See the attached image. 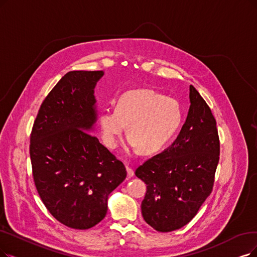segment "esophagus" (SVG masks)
Returning <instances> with one entry per match:
<instances>
[{"label":"esophagus","mask_w":257,"mask_h":257,"mask_svg":"<svg viewBox=\"0 0 257 257\" xmlns=\"http://www.w3.org/2000/svg\"><path fill=\"white\" fill-rule=\"evenodd\" d=\"M126 172H127V177L128 178L133 177V175H134V171H133V169L128 166H126Z\"/></svg>","instance_id":"1"}]
</instances>
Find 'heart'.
<instances>
[{
    "instance_id": "1",
    "label": "heart",
    "mask_w": 257,
    "mask_h": 257,
    "mask_svg": "<svg viewBox=\"0 0 257 257\" xmlns=\"http://www.w3.org/2000/svg\"><path fill=\"white\" fill-rule=\"evenodd\" d=\"M181 120L182 110L175 99L151 89H135L117 99L115 110L101 111L98 125L106 147L115 148L127 125L130 147L153 154L176 134Z\"/></svg>"
}]
</instances>
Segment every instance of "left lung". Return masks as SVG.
Here are the masks:
<instances>
[{"label": "left lung", "mask_w": 257, "mask_h": 257, "mask_svg": "<svg viewBox=\"0 0 257 257\" xmlns=\"http://www.w3.org/2000/svg\"><path fill=\"white\" fill-rule=\"evenodd\" d=\"M190 101L177 139L135 171L147 184L142 216L159 232L175 231L190 222L214 186L220 153L216 120L193 85Z\"/></svg>", "instance_id": "1"}]
</instances>
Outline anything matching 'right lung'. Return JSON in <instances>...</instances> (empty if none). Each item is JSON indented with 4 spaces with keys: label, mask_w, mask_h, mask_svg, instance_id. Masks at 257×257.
Listing matches in <instances>:
<instances>
[{
    "label": "right lung",
    "mask_w": 257,
    "mask_h": 257,
    "mask_svg": "<svg viewBox=\"0 0 257 257\" xmlns=\"http://www.w3.org/2000/svg\"><path fill=\"white\" fill-rule=\"evenodd\" d=\"M102 70L69 71L41 104L29 154L39 196L66 227L86 230L105 217L107 198L125 179L124 164L90 134L94 88Z\"/></svg>",
    "instance_id": "add662e5"
}]
</instances>
